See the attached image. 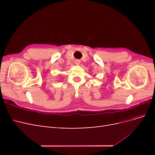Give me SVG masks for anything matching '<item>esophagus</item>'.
<instances>
[{"instance_id":"34e87169","label":"esophagus","mask_w":155,"mask_h":155,"mask_svg":"<svg viewBox=\"0 0 155 155\" xmlns=\"http://www.w3.org/2000/svg\"><path fill=\"white\" fill-rule=\"evenodd\" d=\"M75 63H76V64H79V63H80V61L77 59V60H76V61H75Z\"/></svg>"}]
</instances>
